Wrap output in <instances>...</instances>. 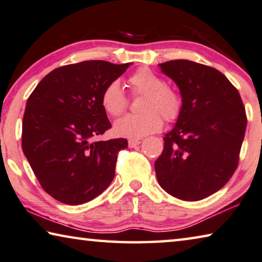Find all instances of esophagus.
Here are the masks:
<instances>
[{
    "instance_id": "34e87169",
    "label": "esophagus",
    "mask_w": 262,
    "mask_h": 262,
    "mask_svg": "<svg viewBox=\"0 0 262 262\" xmlns=\"http://www.w3.org/2000/svg\"><path fill=\"white\" fill-rule=\"evenodd\" d=\"M141 143L140 140H138V139H130L128 140V147H136V146H138V145Z\"/></svg>"
}]
</instances>
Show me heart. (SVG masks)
<instances>
[{"label":"heart","instance_id":"1","mask_svg":"<svg viewBox=\"0 0 262 262\" xmlns=\"http://www.w3.org/2000/svg\"><path fill=\"white\" fill-rule=\"evenodd\" d=\"M135 94L145 95L140 110L143 114L126 115L115 123L114 131L119 137L141 138L159 132L162 127L161 116L166 122L179 117L182 108L180 94L165 84L164 79L148 68H139L128 79ZM102 105L111 116H119L127 106V98L121 83L113 81L102 94Z\"/></svg>","mask_w":262,"mask_h":262}]
</instances>
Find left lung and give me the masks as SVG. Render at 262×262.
<instances>
[{"mask_svg":"<svg viewBox=\"0 0 262 262\" xmlns=\"http://www.w3.org/2000/svg\"><path fill=\"white\" fill-rule=\"evenodd\" d=\"M182 97L175 126L164 137L154 168L160 187L183 201L215 194L237 169L246 113L237 89L215 68L190 60L159 65Z\"/></svg>","mask_w":262,"mask_h":262,"instance_id":"left-lung-1","label":"left lung"}]
</instances>
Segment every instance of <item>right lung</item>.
Instances as JSON below:
<instances>
[{
  "label": "right lung",
  "mask_w": 262,
  "mask_h": 262,
  "mask_svg": "<svg viewBox=\"0 0 262 262\" xmlns=\"http://www.w3.org/2000/svg\"><path fill=\"white\" fill-rule=\"evenodd\" d=\"M130 65L91 60L55 68L28 98L24 156L42 189L59 202H89L113 181L118 152L127 140L94 138L111 127L103 91Z\"/></svg>",
  "instance_id": "1"
}]
</instances>
